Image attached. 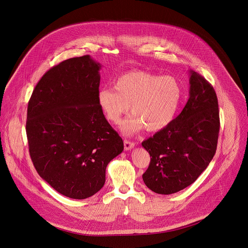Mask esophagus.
I'll return each instance as SVG.
<instances>
[{"instance_id":"34e87169","label":"esophagus","mask_w":248,"mask_h":248,"mask_svg":"<svg viewBox=\"0 0 248 248\" xmlns=\"http://www.w3.org/2000/svg\"><path fill=\"white\" fill-rule=\"evenodd\" d=\"M124 150L125 151H129L131 149H133L134 146H135V143L131 141V140H124Z\"/></svg>"}]
</instances>
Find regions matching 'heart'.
<instances>
[{
	"label": "heart",
	"instance_id": "b5f03b06",
	"mask_svg": "<svg viewBox=\"0 0 248 248\" xmlns=\"http://www.w3.org/2000/svg\"><path fill=\"white\" fill-rule=\"evenodd\" d=\"M183 96L177 78L160 76L143 71H131L120 76L115 87H103L97 101L106 118L119 124L131 110L134 115L122 124L125 135L140 130L158 132L167 127L176 117Z\"/></svg>",
	"mask_w": 248,
	"mask_h": 248
}]
</instances>
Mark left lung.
<instances>
[{
    "label": "left lung",
    "instance_id": "1",
    "mask_svg": "<svg viewBox=\"0 0 248 248\" xmlns=\"http://www.w3.org/2000/svg\"><path fill=\"white\" fill-rule=\"evenodd\" d=\"M189 74V100L182 111L165 129L142 142L152 157L143 181L159 194L187 188L216 154L220 127L217 97L202 75Z\"/></svg>",
    "mask_w": 248,
    "mask_h": 248
}]
</instances>
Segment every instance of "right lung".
Listing matches in <instances>:
<instances>
[{"mask_svg":"<svg viewBox=\"0 0 248 248\" xmlns=\"http://www.w3.org/2000/svg\"><path fill=\"white\" fill-rule=\"evenodd\" d=\"M101 66L90 56L46 71L28 104L26 133L36 171L60 194L85 199L101 189L124 141L97 101Z\"/></svg>","mask_w":248,"mask_h":248,"instance_id":"add662e5","label":"right lung"}]
</instances>
